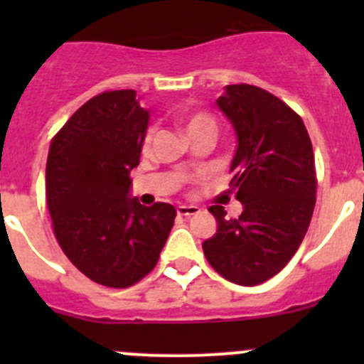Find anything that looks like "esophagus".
Instances as JSON below:
<instances>
[{"instance_id":"1","label":"esophagus","mask_w":364,"mask_h":364,"mask_svg":"<svg viewBox=\"0 0 364 364\" xmlns=\"http://www.w3.org/2000/svg\"><path fill=\"white\" fill-rule=\"evenodd\" d=\"M176 211H178V215L181 216H192L199 213V208L193 204H179L178 208H176Z\"/></svg>"}]
</instances>
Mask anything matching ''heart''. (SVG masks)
Here are the masks:
<instances>
[{"instance_id":"1","label":"heart","mask_w":364,"mask_h":364,"mask_svg":"<svg viewBox=\"0 0 364 364\" xmlns=\"http://www.w3.org/2000/svg\"><path fill=\"white\" fill-rule=\"evenodd\" d=\"M179 121H181V124L185 127L186 134L199 130V128H205V127L215 128V121H213V117L205 112H186L185 111V112L179 114ZM149 141H151V130L146 134L144 146H148Z\"/></svg>"}]
</instances>
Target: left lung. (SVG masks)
<instances>
[{"mask_svg":"<svg viewBox=\"0 0 364 364\" xmlns=\"http://www.w3.org/2000/svg\"><path fill=\"white\" fill-rule=\"evenodd\" d=\"M236 134L230 188L237 218L211 205L216 234L203 243L208 262L232 284L259 285L280 273L299 248L315 208V160L303 119L250 84L225 86L216 100Z\"/></svg>","mask_w":364,"mask_h":364,"instance_id":"left-lung-1","label":"left lung"}]
</instances>
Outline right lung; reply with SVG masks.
I'll return each instance as SVG.
<instances>
[{
    "instance_id": "obj_1",
    "label": "right lung",
    "mask_w": 364,
    "mask_h": 364,
    "mask_svg": "<svg viewBox=\"0 0 364 364\" xmlns=\"http://www.w3.org/2000/svg\"><path fill=\"white\" fill-rule=\"evenodd\" d=\"M149 111L134 90L97 95L53 139L46 196L54 234L70 262L105 287L137 284L159 262L176 209L130 196Z\"/></svg>"
}]
</instances>
